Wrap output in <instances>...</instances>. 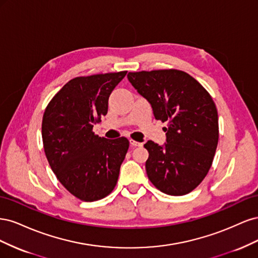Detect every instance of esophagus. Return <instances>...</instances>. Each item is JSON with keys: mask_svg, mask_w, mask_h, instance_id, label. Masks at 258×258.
I'll list each match as a JSON object with an SVG mask.
<instances>
[{"mask_svg": "<svg viewBox=\"0 0 258 258\" xmlns=\"http://www.w3.org/2000/svg\"><path fill=\"white\" fill-rule=\"evenodd\" d=\"M130 145H131V147H137V146H142L143 143L137 142V141H135V140H130Z\"/></svg>", "mask_w": 258, "mask_h": 258, "instance_id": "obj_1", "label": "esophagus"}]
</instances>
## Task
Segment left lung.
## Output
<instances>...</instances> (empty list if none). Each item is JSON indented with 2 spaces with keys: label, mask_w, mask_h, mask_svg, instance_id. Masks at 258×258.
I'll return each instance as SVG.
<instances>
[{
  "label": "left lung",
  "mask_w": 258,
  "mask_h": 258,
  "mask_svg": "<svg viewBox=\"0 0 258 258\" xmlns=\"http://www.w3.org/2000/svg\"><path fill=\"white\" fill-rule=\"evenodd\" d=\"M128 80L151 103L155 118L167 121V143L147 141L146 173L153 185L183 196L204 181L218 142V115L210 93L179 70L129 72Z\"/></svg>",
  "instance_id": "1"
}]
</instances>
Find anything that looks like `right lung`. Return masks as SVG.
Masks as SVG:
<instances>
[{
	"mask_svg": "<svg viewBox=\"0 0 258 258\" xmlns=\"http://www.w3.org/2000/svg\"><path fill=\"white\" fill-rule=\"evenodd\" d=\"M127 71L80 76L68 82L43 115L46 158L59 182L83 201L106 197L126 157V138L107 140L92 131L107 114L108 98Z\"/></svg>",
	"mask_w": 258,
	"mask_h": 258,
	"instance_id": "right-lung-1",
	"label": "right lung"
}]
</instances>
